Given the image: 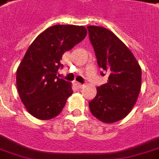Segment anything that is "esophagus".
Masks as SVG:
<instances>
[{
	"instance_id": "1",
	"label": "esophagus",
	"mask_w": 159,
	"mask_h": 159,
	"mask_svg": "<svg viewBox=\"0 0 159 159\" xmlns=\"http://www.w3.org/2000/svg\"><path fill=\"white\" fill-rule=\"evenodd\" d=\"M75 85H76V87L77 88V89H83V88H84V85H83V84H80V83H75Z\"/></svg>"
}]
</instances>
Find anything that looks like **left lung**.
Wrapping results in <instances>:
<instances>
[{"label":"left lung","mask_w":159,"mask_h":159,"mask_svg":"<svg viewBox=\"0 0 159 159\" xmlns=\"http://www.w3.org/2000/svg\"><path fill=\"white\" fill-rule=\"evenodd\" d=\"M89 39L102 76L106 84L97 87L95 97L89 102L91 114L104 123L124 119L133 109L141 89V68L137 59L120 39L107 28L89 25Z\"/></svg>","instance_id":"left-lung-1"}]
</instances>
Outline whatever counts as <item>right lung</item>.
<instances>
[{"instance_id": "1", "label": "right lung", "mask_w": 159, "mask_h": 159, "mask_svg": "<svg viewBox=\"0 0 159 159\" xmlns=\"http://www.w3.org/2000/svg\"><path fill=\"white\" fill-rule=\"evenodd\" d=\"M86 35L83 25H55L42 32L27 49L16 71V85L33 117L47 120L62 112L73 90L71 83L57 76L60 60Z\"/></svg>"}]
</instances>
